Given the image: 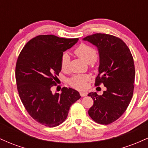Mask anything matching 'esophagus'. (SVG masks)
Returning <instances> with one entry per match:
<instances>
[{
    "label": "esophagus",
    "mask_w": 148,
    "mask_h": 148,
    "mask_svg": "<svg viewBox=\"0 0 148 148\" xmlns=\"http://www.w3.org/2000/svg\"><path fill=\"white\" fill-rule=\"evenodd\" d=\"M80 95L81 97H86L88 95L87 92H80Z\"/></svg>",
    "instance_id": "esophagus-1"
}]
</instances>
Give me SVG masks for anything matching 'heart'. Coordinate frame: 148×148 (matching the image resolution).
Here are the masks:
<instances>
[{"label": "heart", "instance_id": "heart-1", "mask_svg": "<svg viewBox=\"0 0 148 148\" xmlns=\"http://www.w3.org/2000/svg\"><path fill=\"white\" fill-rule=\"evenodd\" d=\"M74 53L84 60L86 63H91L96 60L97 53L95 49L86 44H81L74 51ZM69 57L68 54L64 53L60 60V66L62 70H67L69 67ZM89 76L87 75H76L69 79V82L71 86L77 89H84L86 87L87 81Z\"/></svg>", "mask_w": 148, "mask_h": 148}]
</instances>
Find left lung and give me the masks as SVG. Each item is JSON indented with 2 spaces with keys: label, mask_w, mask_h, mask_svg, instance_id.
I'll return each mask as SVG.
<instances>
[{
  "label": "left lung",
  "mask_w": 148,
  "mask_h": 148,
  "mask_svg": "<svg viewBox=\"0 0 148 148\" xmlns=\"http://www.w3.org/2000/svg\"><path fill=\"white\" fill-rule=\"evenodd\" d=\"M83 40L98 49L99 66L95 85L103 84L106 88L101 95L93 92L88 95L94 101L88 114L97 123L108 125L125 113L133 96V57L126 44L113 35L96 33Z\"/></svg>",
  "instance_id": "left-lung-1"
}]
</instances>
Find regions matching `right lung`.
Instances as JSON below:
<instances>
[{"label": "right lung", "mask_w": 148, "mask_h": 148, "mask_svg": "<svg viewBox=\"0 0 148 148\" xmlns=\"http://www.w3.org/2000/svg\"><path fill=\"white\" fill-rule=\"evenodd\" d=\"M78 40L38 35L24 46L18 57L15 76L20 99L30 116L46 127L63 123L70 106L81 98L79 92L70 88H62L60 94L51 92L61 71L63 52Z\"/></svg>", "instance_id": "1"}]
</instances>
